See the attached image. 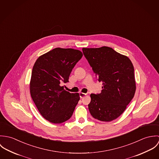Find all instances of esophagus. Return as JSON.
<instances>
[{
  "mask_svg": "<svg viewBox=\"0 0 159 159\" xmlns=\"http://www.w3.org/2000/svg\"><path fill=\"white\" fill-rule=\"evenodd\" d=\"M86 95V93H83V92H80V98H83V97H84Z\"/></svg>",
  "mask_w": 159,
  "mask_h": 159,
  "instance_id": "obj_1",
  "label": "esophagus"
}]
</instances>
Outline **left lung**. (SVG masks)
Here are the masks:
<instances>
[{
	"mask_svg": "<svg viewBox=\"0 0 159 159\" xmlns=\"http://www.w3.org/2000/svg\"><path fill=\"white\" fill-rule=\"evenodd\" d=\"M83 52L98 81L103 83L100 93L91 94L90 113L99 120L111 121L123 113L134 97V66L128 57L108 46L84 48Z\"/></svg>",
	"mask_w": 159,
	"mask_h": 159,
	"instance_id": "left-lung-1",
	"label": "left lung"
}]
</instances>
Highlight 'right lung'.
<instances>
[{
	"mask_svg": "<svg viewBox=\"0 0 159 159\" xmlns=\"http://www.w3.org/2000/svg\"><path fill=\"white\" fill-rule=\"evenodd\" d=\"M83 53L71 48H56L40 56L32 68L31 97L42 116L50 122L61 124L72 116L80 100L78 93H70L61 86Z\"/></svg>",
	"mask_w": 159,
	"mask_h": 159,
	"instance_id": "1",
	"label": "right lung"
}]
</instances>
